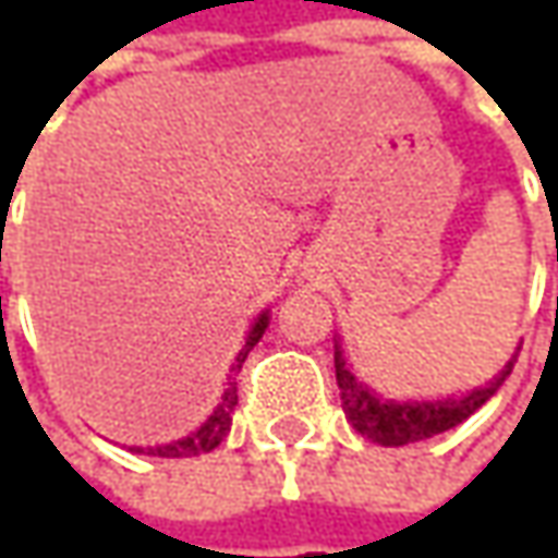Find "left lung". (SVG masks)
<instances>
[{
	"mask_svg": "<svg viewBox=\"0 0 558 558\" xmlns=\"http://www.w3.org/2000/svg\"><path fill=\"white\" fill-rule=\"evenodd\" d=\"M515 356L484 388H472L469 395L447 397V400H416V403L403 400L400 403V400L378 397L363 381H356V375L351 373V366H348V360H344L338 344H335V378H338V388H341L344 416L356 432L363 438L381 444V447H403V444H413V440L435 438L440 432H450L460 422H465L478 407H484L490 397L497 395V388L504 385L506 375L512 373V366H515Z\"/></svg>",
	"mask_w": 558,
	"mask_h": 558,
	"instance_id": "1",
	"label": "left lung"
}]
</instances>
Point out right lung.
I'll use <instances>...</instances> for the list:
<instances>
[{"mask_svg":"<svg viewBox=\"0 0 558 558\" xmlns=\"http://www.w3.org/2000/svg\"><path fill=\"white\" fill-rule=\"evenodd\" d=\"M267 326H269V316L267 313H260V316H257V323L251 326V332H247L245 344H242V351H239V356H235V363H232V373H239V369H242L245 356L251 354V348L264 338ZM235 403H239L235 381H229V388L223 391L220 407L207 416V422H204L202 428H195L192 435L173 440V444H163V447H133V450H136V453H145V457H167V460H183V457L210 453V450L226 438V432H229V425H232V410H235Z\"/></svg>","mask_w":558,"mask_h":558,"instance_id":"1","label":"right lung"}]
</instances>
